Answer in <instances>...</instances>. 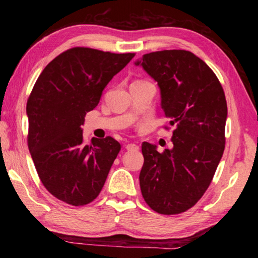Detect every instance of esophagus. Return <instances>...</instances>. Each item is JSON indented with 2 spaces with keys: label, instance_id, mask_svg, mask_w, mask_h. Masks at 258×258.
Instances as JSON below:
<instances>
[{
  "label": "esophagus",
  "instance_id": "1",
  "mask_svg": "<svg viewBox=\"0 0 258 258\" xmlns=\"http://www.w3.org/2000/svg\"><path fill=\"white\" fill-rule=\"evenodd\" d=\"M125 148L128 151H137V150H139V146L135 145V143H128V145L125 146Z\"/></svg>",
  "mask_w": 258,
  "mask_h": 258
}]
</instances>
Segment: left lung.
<instances>
[{"mask_svg": "<svg viewBox=\"0 0 258 258\" xmlns=\"http://www.w3.org/2000/svg\"><path fill=\"white\" fill-rule=\"evenodd\" d=\"M158 83L165 117L175 125L173 148L142 143V197L151 209L174 215L198 203L225 148V94L206 62L185 50L147 53L135 62Z\"/></svg>", "mask_w": 258, "mask_h": 258, "instance_id": "8db88e82", "label": "left lung"}]
</instances>
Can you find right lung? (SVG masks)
Instances as JSON below:
<instances>
[{"label":"right lung","mask_w":258,"mask_h":258,"mask_svg":"<svg viewBox=\"0 0 258 258\" xmlns=\"http://www.w3.org/2000/svg\"><path fill=\"white\" fill-rule=\"evenodd\" d=\"M134 55L72 47L55 56L35 83L26 108L28 149L43 185L61 202L84 206L102 190L120 145L111 137L84 145L81 126Z\"/></svg>","instance_id":"1"}]
</instances>
